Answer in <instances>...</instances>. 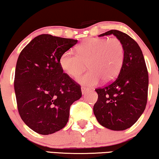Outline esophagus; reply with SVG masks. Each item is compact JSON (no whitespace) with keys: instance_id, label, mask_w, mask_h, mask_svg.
Masks as SVG:
<instances>
[{"instance_id":"34e87169","label":"esophagus","mask_w":159,"mask_h":159,"mask_svg":"<svg viewBox=\"0 0 159 159\" xmlns=\"http://www.w3.org/2000/svg\"><path fill=\"white\" fill-rule=\"evenodd\" d=\"M81 90H82V93L84 95V94H86L87 92H88V89L87 88H85V87H82Z\"/></svg>"}]
</instances>
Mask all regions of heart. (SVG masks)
I'll return each instance as SVG.
<instances>
[{
  "mask_svg": "<svg viewBox=\"0 0 159 159\" xmlns=\"http://www.w3.org/2000/svg\"><path fill=\"white\" fill-rule=\"evenodd\" d=\"M77 51L69 49L60 57V66L71 77H77L87 66L91 70L77 78L87 86H95L103 80L108 82L118 76L125 58V47L117 38H92L84 40Z\"/></svg>",
  "mask_w": 159,
  "mask_h": 159,
  "instance_id": "obj_1",
  "label": "heart"
}]
</instances>
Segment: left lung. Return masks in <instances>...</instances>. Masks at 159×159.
<instances>
[{"label":"left lung","instance_id":"8db88e82","mask_svg":"<svg viewBox=\"0 0 159 159\" xmlns=\"http://www.w3.org/2000/svg\"><path fill=\"white\" fill-rule=\"evenodd\" d=\"M113 34L125 47L123 65L117 78L104 88L95 89L98 98L93 112L102 126L120 131L131 127L144 111L148 100V72L143 52L134 39L111 30L99 37Z\"/></svg>","mask_w":159,"mask_h":159}]
</instances>
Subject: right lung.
<instances>
[{"label":"right lung","instance_id":"1","mask_svg":"<svg viewBox=\"0 0 159 159\" xmlns=\"http://www.w3.org/2000/svg\"><path fill=\"white\" fill-rule=\"evenodd\" d=\"M77 40L40 34L24 48L16 62L14 90L19 114L37 133L53 134L66 126L81 87L60 66L61 54Z\"/></svg>","mask_w":159,"mask_h":159}]
</instances>
